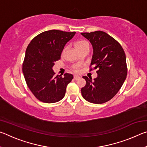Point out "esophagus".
Wrapping results in <instances>:
<instances>
[{
    "label": "esophagus",
    "mask_w": 147,
    "mask_h": 147,
    "mask_svg": "<svg viewBox=\"0 0 147 147\" xmlns=\"http://www.w3.org/2000/svg\"><path fill=\"white\" fill-rule=\"evenodd\" d=\"M74 80H78V79H80V76H77V75H75V76H74Z\"/></svg>",
    "instance_id": "esophagus-1"
}]
</instances>
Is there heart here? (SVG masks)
<instances>
[{"mask_svg": "<svg viewBox=\"0 0 147 147\" xmlns=\"http://www.w3.org/2000/svg\"><path fill=\"white\" fill-rule=\"evenodd\" d=\"M75 45H76V49H78L80 52L82 51V50L85 48H87V47H89V43L86 40H79L78 41H76ZM66 49H67V47H65L63 49L62 54H63L65 53ZM71 69L74 72V73H78L80 71V66L78 65H74L71 66Z\"/></svg>", "mask_w": 147, "mask_h": 147, "instance_id": "heart-1", "label": "heart"}]
</instances>
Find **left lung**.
I'll return each mask as SVG.
<instances>
[{
	"instance_id": "left-lung-1",
	"label": "left lung",
	"mask_w": 147,
	"mask_h": 147,
	"mask_svg": "<svg viewBox=\"0 0 147 147\" xmlns=\"http://www.w3.org/2000/svg\"><path fill=\"white\" fill-rule=\"evenodd\" d=\"M93 47L89 71L96 69L97 77L84 76L86 84L81 89L82 95L89 102L103 104L118 93L127 75L126 55L123 47L112 37L102 31L81 33Z\"/></svg>"
}]
</instances>
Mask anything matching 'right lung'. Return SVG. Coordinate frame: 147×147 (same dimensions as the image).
Wrapping results in <instances>:
<instances>
[{
    "label": "right lung",
    "instance_id": "obj_1",
    "mask_svg": "<svg viewBox=\"0 0 147 147\" xmlns=\"http://www.w3.org/2000/svg\"><path fill=\"white\" fill-rule=\"evenodd\" d=\"M75 34L58 30L45 31L35 37L27 47L23 73L30 90L39 100L54 103L64 97L73 76L69 73H65L63 77L55 76L53 67Z\"/></svg>",
    "mask_w": 147,
    "mask_h": 147
}]
</instances>
